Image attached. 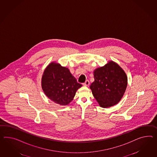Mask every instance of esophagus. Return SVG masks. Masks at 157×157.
<instances>
[{
  "mask_svg": "<svg viewBox=\"0 0 157 157\" xmlns=\"http://www.w3.org/2000/svg\"><path fill=\"white\" fill-rule=\"evenodd\" d=\"M89 83H90V82H89V81L86 80L84 83H83V85H84V86H88L89 85Z\"/></svg>",
  "mask_w": 157,
  "mask_h": 157,
  "instance_id": "esophagus-1",
  "label": "esophagus"
}]
</instances>
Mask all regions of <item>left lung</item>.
Segmentation results:
<instances>
[{
  "label": "left lung",
  "instance_id": "left-lung-1",
  "mask_svg": "<svg viewBox=\"0 0 157 157\" xmlns=\"http://www.w3.org/2000/svg\"><path fill=\"white\" fill-rule=\"evenodd\" d=\"M90 86L93 95L102 108L117 104L125 93L128 78L123 69L113 61L94 71Z\"/></svg>",
  "mask_w": 157,
  "mask_h": 157
}]
</instances>
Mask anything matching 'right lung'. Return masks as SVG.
<instances>
[{
    "instance_id": "1",
    "label": "right lung",
    "mask_w": 157,
    "mask_h": 157,
    "mask_svg": "<svg viewBox=\"0 0 157 157\" xmlns=\"http://www.w3.org/2000/svg\"><path fill=\"white\" fill-rule=\"evenodd\" d=\"M41 85L45 95L61 105H68L72 101L77 89L82 86L68 69L55 63L45 69Z\"/></svg>"
}]
</instances>
